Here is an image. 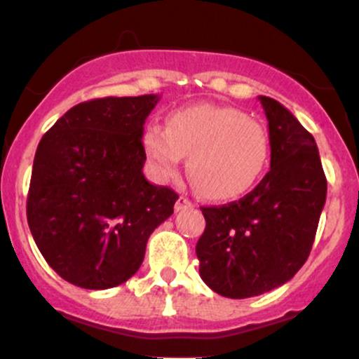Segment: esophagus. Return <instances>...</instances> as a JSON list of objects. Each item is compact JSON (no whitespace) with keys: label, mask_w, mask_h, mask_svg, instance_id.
Listing matches in <instances>:
<instances>
[{"label":"esophagus","mask_w":359,"mask_h":359,"mask_svg":"<svg viewBox=\"0 0 359 359\" xmlns=\"http://www.w3.org/2000/svg\"><path fill=\"white\" fill-rule=\"evenodd\" d=\"M187 208H192V203L187 199V197L180 196L175 203V211H182V209H187Z\"/></svg>","instance_id":"34e87169"}]
</instances>
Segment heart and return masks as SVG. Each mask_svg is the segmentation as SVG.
Returning <instances> with one entry per match:
<instances>
[{
  "mask_svg": "<svg viewBox=\"0 0 359 359\" xmlns=\"http://www.w3.org/2000/svg\"><path fill=\"white\" fill-rule=\"evenodd\" d=\"M148 165L158 180L174 177L187 156V174L208 201L241 197L270 162L266 128L233 106L197 104L174 111L167 128L150 125L142 137Z\"/></svg>",
  "mask_w": 359,
  "mask_h": 359,
  "instance_id": "1",
  "label": "heart"
}]
</instances>
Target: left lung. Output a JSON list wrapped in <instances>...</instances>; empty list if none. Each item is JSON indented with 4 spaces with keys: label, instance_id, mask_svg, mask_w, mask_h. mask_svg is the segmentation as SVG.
Returning a JSON list of instances; mask_svg holds the SVG:
<instances>
[{
    "label": "left lung",
    "instance_id": "obj_1",
    "mask_svg": "<svg viewBox=\"0 0 359 359\" xmlns=\"http://www.w3.org/2000/svg\"><path fill=\"white\" fill-rule=\"evenodd\" d=\"M259 101L269 119L270 172L240 201L201 208V278L229 299L262 295L297 273L312 250L327 192L314 137L278 101Z\"/></svg>",
    "mask_w": 359,
    "mask_h": 359
}]
</instances>
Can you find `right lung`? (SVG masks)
<instances>
[{
	"instance_id": "add662e5",
	"label": "right lung",
	"mask_w": 359,
	"mask_h": 359,
	"mask_svg": "<svg viewBox=\"0 0 359 359\" xmlns=\"http://www.w3.org/2000/svg\"><path fill=\"white\" fill-rule=\"evenodd\" d=\"M156 94L81 102L36 148L27 199L45 262L72 285L104 290L137 273L179 196L143 175V125Z\"/></svg>"
}]
</instances>
